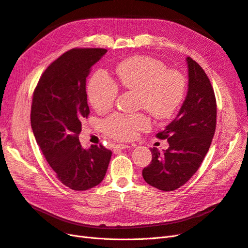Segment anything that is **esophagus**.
<instances>
[{
  "label": "esophagus",
  "mask_w": 248,
  "mask_h": 248,
  "mask_svg": "<svg viewBox=\"0 0 248 248\" xmlns=\"http://www.w3.org/2000/svg\"><path fill=\"white\" fill-rule=\"evenodd\" d=\"M130 148V146L128 145H124V144H118L115 146V149H118V150H125V149H128Z\"/></svg>",
  "instance_id": "1"
}]
</instances>
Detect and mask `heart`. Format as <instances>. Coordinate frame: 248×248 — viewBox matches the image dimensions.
Returning a JSON list of instances; mask_svg holds the SVG:
<instances>
[{
	"label": "heart",
	"instance_id": "1",
	"mask_svg": "<svg viewBox=\"0 0 248 248\" xmlns=\"http://www.w3.org/2000/svg\"><path fill=\"white\" fill-rule=\"evenodd\" d=\"M119 84L124 89L139 93L140 107L157 119H167L175 114L185 94V79L176 70H167L161 62L149 57H133L116 67ZM118 95L116 82L104 70L96 71L88 85V97L97 111H106L114 104ZM144 115H112L103 123L110 137L129 140L139 130L149 128Z\"/></svg>",
	"mask_w": 248,
	"mask_h": 248
}]
</instances>
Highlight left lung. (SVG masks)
I'll list each match as a JSON object with an SVG mask.
<instances>
[{"instance_id":"1","label":"left lung","mask_w":248,"mask_h":248,"mask_svg":"<svg viewBox=\"0 0 248 248\" xmlns=\"http://www.w3.org/2000/svg\"><path fill=\"white\" fill-rule=\"evenodd\" d=\"M188 89L178 115L157 133L169 148H151L152 161L142 170L145 181L159 190L171 191L196 174L211 145L216 127V100L213 88L202 67L189 57Z\"/></svg>"}]
</instances>
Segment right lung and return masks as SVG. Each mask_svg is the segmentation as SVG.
Returning <instances> with one entry per match:
<instances>
[{
  "label": "right lung",
  "instance_id": "add662e5",
  "mask_svg": "<svg viewBox=\"0 0 248 248\" xmlns=\"http://www.w3.org/2000/svg\"><path fill=\"white\" fill-rule=\"evenodd\" d=\"M103 48H74L52 62L37 85L31 126L37 144L58 179L73 190L101 183L111 152L103 146L81 147L78 134L88 118L86 82L92 66L107 54Z\"/></svg>",
  "mask_w": 248,
  "mask_h": 248
}]
</instances>
